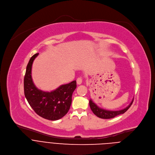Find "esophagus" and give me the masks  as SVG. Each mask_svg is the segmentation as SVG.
Segmentation results:
<instances>
[{"mask_svg": "<svg viewBox=\"0 0 155 155\" xmlns=\"http://www.w3.org/2000/svg\"><path fill=\"white\" fill-rule=\"evenodd\" d=\"M82 81H83V79L81 77H78L77 79V83L78 84H81L82 83Z\"/></svg>", "mask_w": 155, "mask_h": 155, "instance_id": "1", "label": "esophagus"}]
</instances>
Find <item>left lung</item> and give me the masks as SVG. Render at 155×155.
Returning a JSON list of instances; mask_svg holds the SVG:
<instances>
[{
  "label": "left lung",
  "mask_w": 155,
  "mask_h": 155,
  "mask_svg": "<svg viewBox=\"0 0 155 155\" xmlns=\"http://www.w3.org/2000/svg\"><path fill=\"white\" fill-rule=\"evenodd\" d=\"M133 101H134V98L127 107H126L124 109H122L120 110H117V111L107 110H104L101 108H99L91 99L90 100L89 103H90V108L95 115H96L97 117L102 118V119H110V118H113L119 115L125 113L127 110L129 108V107L131 106Z\"/></svg>",
  "instance_id": "left-lung-1"
}]
</instances>
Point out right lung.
I'll return each instance as SVG.
<instances>
[{
    "label": "right lung",
    "mask_w": 155,
    "mask_h": 155,
    "mask_svg": "<svg viewBox=\"0 0 155 155\" xmlns=\"http://www.w3.org/2000/svg\"><path fill=\"white\" fill-rule=\"evenodd\" d=\"M33 55L27 65L24 78L25 97L34 110L40 117L51 121L58 120L67 114L72 103V96L77 87L75 80L62 84L51 92L38 90L33 83L31 75L32 65L35 58Z\"/></svg>",
    "instance_id": "1"
}]
</instances>
